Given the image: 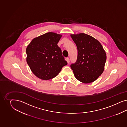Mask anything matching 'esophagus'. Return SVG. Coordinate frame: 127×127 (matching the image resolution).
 <instances>
[{"label": "esophagus", "mask_w": 127, "mask_h": 127, "mask_svg": "<svg viewBox=\"0 0 127 127\" xmlns=\"http://www.w3.org/2000/svg\"><path fill=\"white\" fill-rule=\"evenodd\" d=\"M65 61L67 62L68 63V64L69 63V62H70V60H69V58H66L65 59Z\"/></svg>", "instance_id": "1"}]
</instances>
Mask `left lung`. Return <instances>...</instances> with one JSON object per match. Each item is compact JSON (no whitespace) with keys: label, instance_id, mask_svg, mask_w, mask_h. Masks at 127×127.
I'll return each mask as SVG.
<instances>
[{"label":"left lung","instance_id":"obj_1","mask_svg":"<svg viewBox=\"0 0 127 127\" xmlns=\"http://www.w3.org/2000/svg\"><path fill=\"white\" fill-rule=\"evenodd\" d=\"M77 46L76 62L70 66L78 80L84 83L95 81L103 73L106 54L95 38L85 33L71 35Z\"/></svg>","mask_w":127,"mask_h":127}]
</instances>
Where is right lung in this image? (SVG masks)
I'll return each instance as SVG.
<instances>
[{"instance_id": "add662e5", "label": "right lung", "mask_w": 127, "mask_h": 127, "mask_svg": "<svg viewBox=\"0 0 127 127\" xmlns=\"http://www.w3.org/2000/svg\"><path fill=\"white\" fill-rule=\"evenodd\" d=\"M61 37L54 32H47L33 38L27 46V64L39 79L48 80L54 78L67 64L57 45Z\"/></svg>"}]
</instances>
